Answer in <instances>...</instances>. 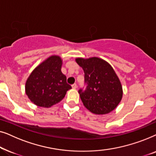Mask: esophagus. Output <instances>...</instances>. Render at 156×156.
I'll list each match as a JSON object with an SVG mask.
<instances>
[{
    "mask_svg": "<svg viewBox=\"0 0 156 156\" xmlns=\"http://www.w3.org/2000/svg\"><path fill=\"white\" fill-rule=\"evenodd\" d=\"M72 89H75L76 87H77V86H76V84H72Z\"/></svg>",
    "mask_w": 156,
    "mask_h": 156,
    "instance_id": "1",
    "label": "esophagus"
}]
</instances>
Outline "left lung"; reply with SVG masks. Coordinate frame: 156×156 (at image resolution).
I'll return each instance as SVG.
<instances>
[{
    "mask_svg": "<svg viewBox=\"0 0 156 156\" xmlns=\"http://www.w3.org/2000/svg\"><path fill=\"white\" fill-rule=\"evenodd\" d=\"M76 62L84 70L87 86L79 91L81 100L87 109L94 114H106L117 107L122 99L120 80L107 62L99 57H77Z\"/></svg>",
    "mask_w": 156,
    "mask_h": 156,
    "instance_id": "8db88e82",
    "label": "left lung"
}]
</instances>
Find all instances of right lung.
Returning <instances> with one entry per match:
<instances>
[{
  "instance_id": "1",
  "label": "right lung",
  "mask_w": 156,
  "mask_h": 156,
  "mask_svg": "<svg viewBox=\"0 0 156 156\" xmlns=\"http://www.w3.org/2000/svg\"><path fill=\"white\" fill-rule=\"evenodd\" d=\"M62 59L52 55L37 65L25 82V93L32 103L49 108L64 99L72 87L61 71Z\"/></svg>"
}]
</instances>
